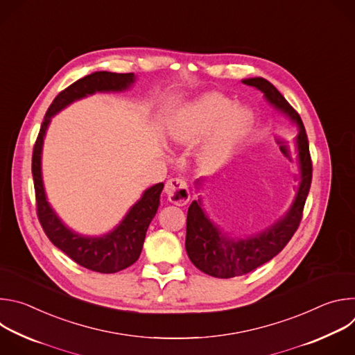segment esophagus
<instances>
[{"label": "esophagus", "instance_id": "esophagus-1", "mask_svg": "<svg viewBox=\"0 0 355 355\" xmlns=\"http://www.w3.org/2000/svg\"><path fill=\"white\" fill-rule=\"evenodd\" d=\"M164 192H166L168 200L173 202V204L178 205V207L187 205L189 202V198H191V192H189V188H188L187 182L184 180H180V178L168 180L166 182Z\"/></svg>", "mask_w": 355, "mask_h": 355}]
</instances>
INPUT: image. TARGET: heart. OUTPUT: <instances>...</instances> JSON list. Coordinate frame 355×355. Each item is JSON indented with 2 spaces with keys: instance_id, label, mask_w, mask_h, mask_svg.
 <instances>
[{
  "instance_id": "obj_1",
  "label": "heart",
  "mask_w": 355,
  "mask_h": 355,
  "mask_svg": "<svg viewBox=\"0 0 355 355\" xmlns=\"http://www.w3.org/2000/svg\"><path fill=\"white\" fill-rule=\"evenodd\" d=\"M254 115L244 105L234 104L219 92H205L181 105L168 119V140L180 147H191L205 139L199 160L205 166L222 163L247 136Z\"/></svg>"
}]
</instances>
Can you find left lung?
<instances>
[{"label": "left lung", "mask_w": 355, "mask_h": 355, "mask_svg": "<svg viewBox=\"0 0 355 355\" xmlns=\"http://www.w3.org/2000/svg\"><path fill=\"white\" fill-rule=\"evenodd\" d=\"M241 83L261 91L268 105L282 115L291 126L297 129L293 141L297 164V188L291 207L281 218L266 229L245 237H234L215 223L204 209L200 195L198 200H192L187 216V254L198 270L216 278L244 275L272 260L296 232L312 182L308 136L297 112L268 80L252 77L241 80ZM204 182V178H198L195 181L196 189Z\"/></svg>", "instance_id": "8db88e82"}]
</instances>
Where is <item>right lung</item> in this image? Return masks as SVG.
Instances as JSON below:
<instances>
[{
	"label": "right lung",
	"instance_id": "add662e5",
	"mask_svg": "<svg viewBox=\"0 0 355 355\" xmlns=\"http://www.w3.org/2000/svg\"><path fill=\"white\" fill-rule=\"evenodd\" d=\"M136 83L133 73L119 74L111 71H95L80 78L62 91L49 107L40 126L32 156V175L37 202V218L49 237L59 250L73 261L95 272L114 274L130 267L139 259L146 232L160 207L163 182L147 188L140 199L126 212L123 219L108 233L85 236L67 226L50 205L42 177V151L47 128L52 118L78 99L95 92H123Z\"/></svg>",
	"mask_w": 355,
	"mask_h": 355
}]
</instances>
